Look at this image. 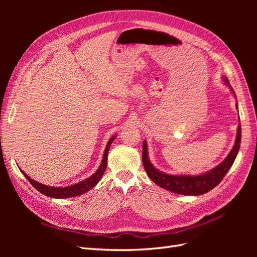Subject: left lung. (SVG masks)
<instances>
[{"label":"left lung","mask_w":257,"mask_h":257,"mask_svg":"<svg viewBox=\"0 0 257 257\" xmlns=\"http://www.w3.org/2000/svg\"><path fill=\"white\" fill-rule=\"evenodd\" d=\"M223 81L228 85L231 93L236 96L235 91L230 87L229 81L226 77H222ZM238 109V105L236 104ZM241 143V125L238 124L237 128V136L236 142L232 149L228 153V155L225 160L220 163L219 165L215 166L209 172L197 175V176H189V175H169L163 172H160L159 169L155 168L149 160V155H148V148L147 142L144 141L143 144V164L145 166L147 175L150 177L151 180L158 184L161 188L170 191L176 194H182V195H201L209 191L214 189L215 186L219 184L224 176L227 174L231 165L234 164L235 159L238 154L239 148Z\"/></svg>","instance_id":"8db88e82"}]
</instances>
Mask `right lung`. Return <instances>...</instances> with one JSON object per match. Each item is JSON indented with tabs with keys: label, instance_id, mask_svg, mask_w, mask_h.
Segmentation results:
<instances>
[{
	"label": "right lung",
	"instance_id": "1",
	"mask_svg": "<svg viewBox=\"0 0 257 257\" xmlns=\"http://www.w3.org/2000/svg\"><path fill=\"white\" fill-rule=\"evenodd\" d=\"M115 139V135L112 136L109 141H108V144L105 148L104 151V155H103V160L100 165L98 167V169L96 172L93 174L91 177H89L88 179H85L83 181H80L78 183L72 184L69 186H64V188H57V186H49V185H45L42 184L40 182H37L33 179H31L26 173H23L21 170V173L25 175V177L28 179L29 182L32 184L34 188L41 192L44 195L48 196V197H52V198H68V197H74V196H79L84 194L85 192L90 191L91 189L94 188V186L98 183V181L102 179L106 167H107V155H108V151L110 149V146L112 144V142Z\"/></svg>",
	"mask_w": 257,
	"mask_h": 257
}]
</instances>
